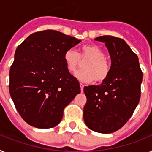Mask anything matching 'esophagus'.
I'll list each match as a JSON object with an SVG mask.
<instances>
[{
  "mask_svg": "<svg viewBox=\"0 0 152 152\" xmlns=\"http://www.w3.org/2000/svg\"><path fill=\"white\" fill-rule=\"evenodd\" d=\"M80 87H81V92H83V91H84V87H85V85H83V84H80Z\"/></svg>",
  "mask_w": 152,
  "mask_h": 152,
  "instance_id": "34e87169",
  "label": "esophagus"
}]
</instances>
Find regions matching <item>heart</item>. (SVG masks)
<instances>
[{"mask_svg": "<svg viewBox=\"0 0 152 152\" xmlns=\"http://www.w3.org/2000/svg\"><path fill=\"white\" fill-rule=\"evenodd\" d=\"M106 54L99 46L95 44L84 45L80 49V53L70 49L64 53L66 67L70 73L76 72L81 63L85 62V69L77 71L75 76L80 81L90 83L96 80L102 82L108 78L111 71L110 62L105 58Z\"/></svg>", "mask_w": 152, "mask_h": 152, "instance_id": "heart-1", "label": "heart"}]
</instances>
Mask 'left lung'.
I'll return each instance as SVG.
<instances>
[{
	"mask_svg": "<svg viewBox=\"0 0 152 152\" xmlns=\"http://www.w3.org/2000/svg\"><path fill=\"white\" fill-rule=\"evenodd\" d=\"M95 40L105 42L111 71L101 85L84 88L87 97L84 120L91 130L110 134L124 126L134 112L141 98L143 74L138 57L124 39L102 36Z\"/></svg>",
	"mask_w": 152,
	"mask_h": 152,
	"instance_id": "1",
	"label": "left lung"
}]
</instances>
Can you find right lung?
Here are the masks:
<instances>
[{
	"instance_id": "right-lung-1",
	"label": "right lung",
	"mask_w": 152,
	"mask_h": 152,
	"mask_svg": "<svg viewBox=\"0 0 152 152\" xmlns=\"http://www.w3.org/2000/svg\"><path fill=\"white\" fill-rule=\"evenodd\" d=\"M81 42L55 30L35 32L18 46L10 69L9 91L22 118L37 128H52L81 92L67 71L64 53Z\"/></svg>"
}]
</instances>
